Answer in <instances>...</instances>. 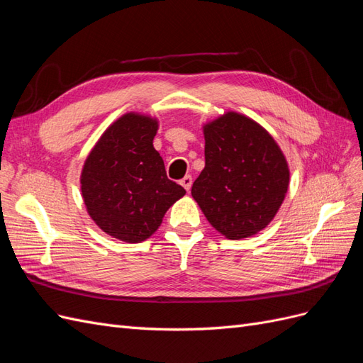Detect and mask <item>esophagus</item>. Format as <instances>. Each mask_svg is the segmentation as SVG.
I'll list each match as a JSON object with an SVG mask.
<instances>
[{
    "instance_id": "esophagus-1",
    "label": "esophagus",
    "mask_w": 363,
    "mask_h": 363,
    "mask_svg": "<svg viewBox=\"0 0 363 363\" xmlns=\"http://www.w3.org/2000/svg\"><path fill=\"white\" fill-rule=\"evenodd\" d=\"M180 184L183 186V188L189 192V189H191V186H192V177L191 175H186V177H183L182 180H180Z\"/></svg>"
}]
</instances>
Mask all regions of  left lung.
Instances as JSON below:
<instances>
[{
	"label": "left lung",
	"instance_id": "left-lung-1",
	"mask_svg": "<svg viewBox=\"0 0 363 363\" xmlns=\"http://www.w3.org/2000/svg\"><path fill=\"white\" fill-rule=\"evenodd\" d=\"M206 167L192 196L207 221L228 239L265 228L289 186L281 150L255 121L228 112L204 125Z\"/></svg>",
	"mask_w": 363,
	"mask_h": 363
}]
</instances>
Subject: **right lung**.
Returning <instances> with one entry per match:
<instances>
[{"mask_svg":"<svg viewBox=\"0 0 363 363\" xmlns=\"http://www.w3.org/2000/svg\"><path fill=\"white\" fill-rule=\"evenodd\" d=\"M157 121L127 113L108 127L87 156L82 194L103 232L136 244L156 232L168 208L186 194L169 180L152 147Z\"/></svg>","mask_w":363,"mask_h":363,"instance_id":"right-lung-1","label":"right lung"}]
</instances>
